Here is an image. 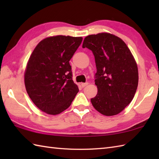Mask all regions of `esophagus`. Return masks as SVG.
I'll return each mask as SVG.
<instances>
[{
  "mask_svg": "<svg viewBox=\"0 0 159 159\" xmlns=\"http://www.w3.org/2000/svg\"><path fill=\"white\" fill-rule=\"evenodd\" d=\"M88 83H81V86H82V87H85V86H87V85H88Z\"/></svg>",
  "mask_w": 159,
  "mask_h": 159,
  "instance_id": "esophagus-1",
  "label": "esophagus"
}]
</instances>
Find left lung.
<instances>
[{"mask_svg":"<svg viewBox=\"0 0 159 159\" xmlns=\"http://www.w3.org/2000/svg\"><path fill=\"white\" fill-rule=\"evenodd\" d=\"M83 48L92 51L97 72V95L91 99L101 114L112 116L133 100L139 80L135 60L122 39L107 33L87 36Z\"/></svg>","mask_w":159,"mask_h":159,"instance_id":"1","label":"left lung"}]
</instances>
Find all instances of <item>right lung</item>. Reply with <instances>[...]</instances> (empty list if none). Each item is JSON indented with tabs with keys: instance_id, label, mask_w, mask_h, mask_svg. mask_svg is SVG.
<instances>
[{
	"instance_id": "add662e5",
	"label": "right lung",
	"mask_w": 159,
	"mask_h": 159,
	"mask_svg": "<svg viewBox=\"0 0 159 159\" xmlns=\"http://www.w3.org/2000/svg\"><path fill=\"white\" fill-rule=\"evenodd\" d=\"M82 40L81 37H49L33 51L26 67L25 84L30 98L43 112L61 113L79 92L70 60Z\"/></svg>"
}]
</instances>
